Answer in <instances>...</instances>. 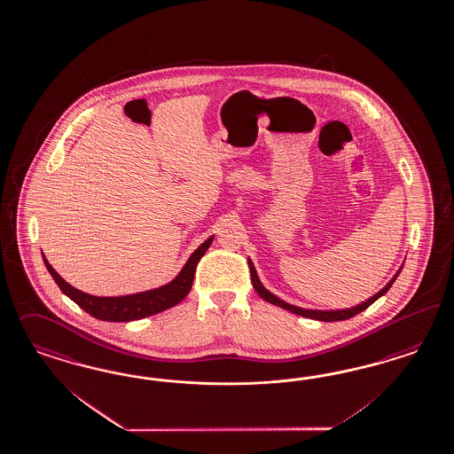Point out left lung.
Masks as SVG:
<instances>
[{
	"label": "left lung",
	"mask_w": 454,
	"mask_h": 454,
	"mask_svg": "<svg viewBox=\"0 0 454 454\" xmlns=\"http://www.w3.org/2000/svg\"><path fill=\"white\" fill-rule=\"evenodd\" d=\"M247 262H249V269H251L252 286H254V289L257 291V294H259L262 300H266V301L270 302V304H276V306H279V308H283V309H287V311H291V313H294V315H300V317H304V318L318 319V321H341V319L352 318L355 315H358L360 311L367 309L372 302L377 301L379 298H382V296L386 294L387 291H388V287L394 285V281L397 279V276L401 274V270H403V266H401L399 270L394 274V278H392L379 293H375L373 296H370L369 300H365V301L358 302L356 306L343 308V309H315V308H301V306L291 304V302L281 300L279 296H276L274 293H270V291L266 289L264 285L261 283V279H259V276H257V270H255V266H254L251 257H247Z\"/></svg>",
	"instance_id": "left-lung-1"
}]
</instances>
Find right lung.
Listing matches in <instances>:
<instances>
[{
	"mask_svg": "<svg viewBox=\"0 0 454 454\" xmlns=\"http://www.w3.org/2000/svg\"><path fill=\"white\" fill-rule=\"evenodd\" d=\"M212 242H214V235H210L205 242H202L195 251L190 254L182 270L167 285L135 293V294H126V296H94V294L84 293V291L68 285L67 281L55 269L51 268L45 254H42V257H43V262L49 269L53 281L72 301L77 302L84 311L92 315L94 318L121 323V321H135V319L152 317V315L161 313L165 309L176 306L178 302L184 301L193 285L197 264Z\"/></svg>",
	"mask_w": 454,
	"mask_h": 454,
	"instance_id": "add662e5",
	"label": "right lung"
}]
</instances>
